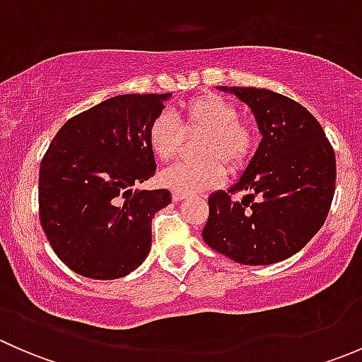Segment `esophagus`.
<instances>
[{
    "mask_svg": "<svg viewBox=\"0 0 362 362\" xmlns=\"http://www.w3.org/2000/svg\"><path fill=\"white\" fill-rule=\"evenodd\" d=\"M187 196L185 194H180V192H173V202H182V199H185Z\"/></svg>",
    "mask_w": 362,
    "mask_h": 362,
    "instance_id": "34e87169",
    "label": "esophagus"
}]
</instances>
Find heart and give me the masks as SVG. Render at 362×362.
Listing matches in <instances>:
<instances>
[{
	"label": "heart",
	"mask_w": 362,
	"mask_h": 362,
	"mask_svg": "<svg viewBox=\"0 0 362 362\" xmlns=\"http://www.w3.org/2000/svg\"><path fill=\"white\" fill-rule=\"evenodd\" d=\"M178 120L163 112L152 119L147 129V141L152 154L160 160H170L178 152L182 132L203 131L196 145L198 160H184L160 171L159 182L180 194H196L221 184L225 164L236 171L247 164L255 147V129L240 120L235 103L217 94L204 93L185 101L178 108Z\"/></svg>",
	"instance_id": "obj_1"
}]
</instances>
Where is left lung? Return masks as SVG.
Segmentation results:
<instances>
[{
    "instance_id": "left-lung-1",
    "label": "left lung",
    "mask_w": 362,
    "mask_h": 362,
    "mask_svg": "<svg viewBox=\"0 0 362 362\" xmlns=\"http://www.w3.org/2000/svg\"><path fill=\"white\" fill-rule=\"evenodd\" d=\"M250 108L261 144L242 177L208 198L203 240L240 264L280 262L322 228L337 180V159L326 133L305 107L257 87H218ZM243 192L240 202L230 194Z\"/></svg>"
}]
</instances>
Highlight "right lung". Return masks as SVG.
I'll use <instances>...</instances> for the list:
<instances>
[{"label":"right lung","mask_w":362,"mask_h":362,"mask_svg":"<svg viewBox=\"0 0 362 362\" xmlns=\"http://www.w3.org/2000/svg\"><path fill=\"white\" fill-rule=\"evenodd\" d=\"M166 94H120L59 129L40 166V222L57 257L78 275L115 280L151 252L152 218L168 189L140 191L156 173L148 124Z\"/></svg>","instance_id":"1"}]
</instances>
